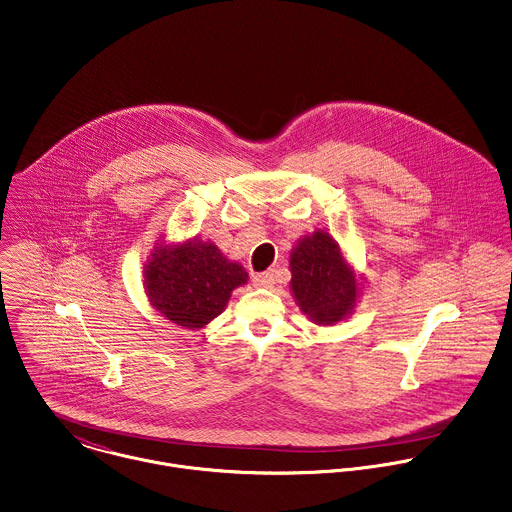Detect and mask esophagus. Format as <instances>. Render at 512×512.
<instances>
[{"label":"esophagus","mask_w":512,"mask_h":512,"mask_svg":"<svg viewBox=\"0 0 512 512\" xmlns=\"http://www.w3.org/2000/svg\"><path fill=\"white\" fill-rule=\"evenodd\" d=\"M253 283H255V287H263V289H269V287H273V283H275V275H273V271H267V273H257V275L253 277Z\"/></svg>","instance_id":"obj_1"}]
</instances>
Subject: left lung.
<instances>
[{"instance_id": "8db88e82", "label": "left lung", "mask_w": 512, "mask_h": 512, "mask_svg": "<svg viewBox=\"0 0 512 512\" xmlns=\"http://www.w3.org/2000/svg\"><path fill=\"white\" fill-rule=\"evenodd\" d=\"M289 269L293 297L309 321L335 325L353 313L361 279L327 231L301 237L291 251Z\"/></svg>"}]
</instances>
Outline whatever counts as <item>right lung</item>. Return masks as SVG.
<instances>
[{"label": "right lung", "mask_w": 512, "mask_h": 512, "mask_svg": "<svg viewBox=\"0 0 512 512\" xmlns=\"http://www.w3.org/2000/svg\"><path fill=\"white\" fill-rule=\"evenodd\" d=\"M249 279L243 265L229 261L211 241L157 243L143 267L149 303L171 323L203 329L223 313L233 289Z\"/></svg>", "instance_id": "right-lung-1"}]
</instances>
